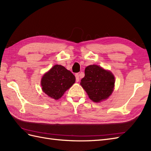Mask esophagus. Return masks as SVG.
<instances>
[{
	"instance_id": "34e87169",
	"label": "esophagus",
	"mask_w": 151,
	"mask_h": 151,
	"mask_svg": "<svg viewBox=\"0 0 151 151\" xmlns=\"http://www.w3.org/2000/svg\"><path fill=\"white\" fill-rule=\"evenodd\" d=\"M76 81L77 82H79V73H76Z\"/></svg>"
}]
</instances>
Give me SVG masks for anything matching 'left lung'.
Instances as JSON below:
<instances>
[{
	"mask_svg": "<svg viewBox=\"0 0 151 151\" xmlns=\"http://www.w3.org/2000/svg\"><path fill=\"white\" fill-rule=\"evenodd\" d=\"M84 73L80 84L91 101L100 102L111 95L115 81L111 72L92 65L86 67Z\"/></svg>",
	"mask_w": 151,
	"mask_h": 151,
	"instance_id": "obj_1",
	"label": "left lung"
}]
</instances>
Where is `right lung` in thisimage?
<instances>
[{
	"mask_svg": "<svg viewBox=\"0 0 151 151\" xmlns=\"http://www.w3.org/2000/svg\"><path fill=\"white\" fill-rule=\"evenodd\" d=\"M75 82V76L70 71L63 66L55 65L43 76L41 85L44 93L58 100Z\"/></svg>",
	"mask_w": 151,
	"mask_h": 151,
	"instance_id": "add662e5",
	"label": "right lung"
}]
</instances>
